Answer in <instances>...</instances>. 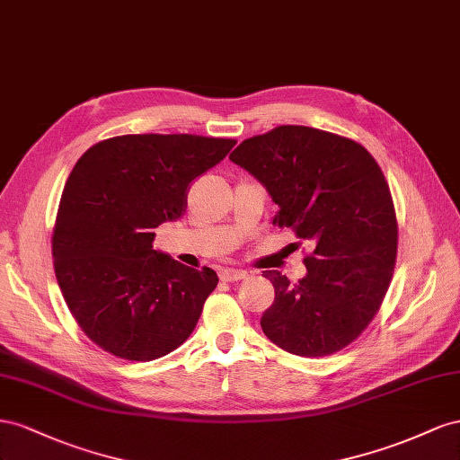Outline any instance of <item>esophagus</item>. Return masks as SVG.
<instances>
[{
	"label": "esophagus",
	"mask_w": 460,
	"mask_h": 460,
	"mask_svg": "<svg viewBox=\"0 0 460 460\" xmlns=\"http://www.w3.org/2000/svg\"><path fill=\"white\" fill-rule=\"evenodd\" d=\"M248 273L244 270H233V268H223L219 271V279L221 281H241L246 279Z\"/></svg>",
	"instance_id": "1"
}]
</instances>
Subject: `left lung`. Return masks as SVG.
Listing matches in <instances>:
<instances>
[{
	"instance_id": "obj_1",
	"label": "left lung",
	"mask_w": 460,
	"mask_h": 460,
	"mask_svg": "<svg viewBox=\"0 0 460 460\" xmlns=\"http://www.w3.org/2000/svg\"><path fill=\"white\" fill-rule=\"evenodd\" d=\"M229 160L279 206L275 226L314 248L298 283L264 271L275 288L260 320L266 337L308 358L347 347L376 316L395 268L397 219L382 169L358 142L300 125L246 138Z\"/></svg>"
}]
</instances>
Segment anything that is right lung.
Wrapping results in <instances>:
<instances>
[{"instance_id": "obj_1", "label": "right lung", "mask_w": 460, "mask_h": 460, "mask_svg": "<svg viewBox=\"0 0 460 460\" xmlns=\"http://www.w3.org/2000/svg\"><path fill=\"white\" fill-rule=\"evenodd\" d=\"M234 144L196 135H125L94 144L75 164L51 254L65 303L100 349L148 362L192 333L217 273L154 251V229L182 216L190 182Z\"/></svg>"}]
</instances>
